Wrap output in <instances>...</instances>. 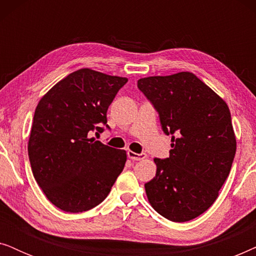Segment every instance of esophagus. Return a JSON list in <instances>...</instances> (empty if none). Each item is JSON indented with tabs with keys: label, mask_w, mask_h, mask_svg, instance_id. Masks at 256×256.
<instances>
[{
	"label": "esophagus",
	"mask_w": 256,
	"mask_h": 256,
	"mask_svg": "<svg viewBox=\"0 0 256 256\" xmlns=\"http://www.w3.org/2000/svg\"><path fill=\"white\" fill-rule=\"evenodd\" d=\"M127 155H128V157L129 158H130L132 160H144L146 157V155L144 152H142V154H136V152H130V150H129V152H127Z\"/></svg>",
	"instance_id": "34e87169"
}]
</instances>
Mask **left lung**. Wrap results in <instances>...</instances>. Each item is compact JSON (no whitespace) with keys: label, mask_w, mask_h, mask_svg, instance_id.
Instances as JSON below:
<instances>
[{"label":"left lung","mask_w":256,"mask_h":256,"mask_svg":"<svg viewBox=\"0 0 256 256\" xmlns=\"http://www.w3.org/2000/svg\"><path fill=\"white\" fill-rule=\"evenodd\" d=\"M138 87L172 135L170 156L154 160L156 176L144 184L150 205L174 222L197 218L218 198L236 156L230 108L191 72L142 78Z\"/></svg>","instance_id":"obj_1"}]
</instances>
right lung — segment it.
Instances as JSON below:
<instances>
[{"label": "right lung", "mask_w": 256, "mask_h": 256, "mask_svg": "<svg viewBox=\"0 0 256 256\" xmlns=\"http://www.w3.org/2000/svg\"><path fill=\"white\" fill-rule=\"evenodd\" d=\"M127 82L80 68L56 84L37 104L28 143L31 169L46 198L62 211L96 208L124 170V150L90 136L104 132L100 126L107 124L108 107Z\"/></svg>", "instance_id": "1"}]
</instances>
